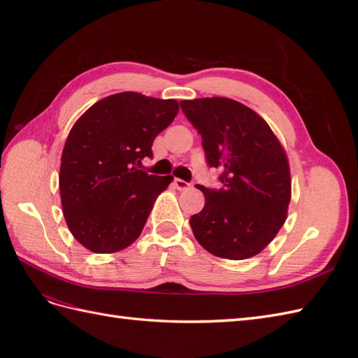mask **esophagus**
Listing matches in <instances>:
<instances>
[{
  "label": "esophagus",
  "mask_w": 358,
  "mask_h": 358,
  "mask_svg": "<svg viewBox=\"0 0 358 358\" xmlns=\"http://www.w3.org/2000/svg\"><path fill=\"white\" fill-rule=\"evenodd\" d=\"M173 183H175V187H176L178 189H180V191L189 188V183L185 182V180H182V179H175V182H173Z\"/></svg>",
  "instance_id": "obj_1"
}]
</instances>
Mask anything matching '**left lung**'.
Masks as SVG:
<instances>
[{"mask_svg":"<svg viewBox=\"0 0 358 358\" xmlns=\"http://www.w3.org/2000/svg\"><path fill=\"white\" fill-rule=\"evenodd\" d=\"M203 138L206 159L222 170L221 189L200 187L204 208L189 224L197 242L220 258L259 254L287 220L291 176L285 149L245 104L212 96L180 101Z\"/></svg>","mask_w":358,"mask_h":358,"instance_id":"obj_1","label":"left lung"}]
</instances>
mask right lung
Wrapping results in <instances>:
<instances>
[{
	"mask_svg": "<svg viewBox=\"0 0 358 358\" xmlns=\"http://www.w3.org/2000/svg\"><path fill=\"white\" fill-rule=\"evenodd\" d=\"M178 112L176 100L119 92L74 122L62 149L59 192L69 229L86 249L117 252L142 233L173 176L148 175L138 166Z\"/></svg>",
	"mask_w": 358,
	"mask_h": 358,
	"instance_id": "right-lung-1",
	"label": "right lung"
}]
</instances>
